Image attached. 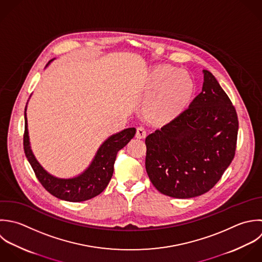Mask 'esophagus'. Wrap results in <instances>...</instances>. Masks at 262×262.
Here are the masks:
<instances>
[{"label":"esophagus","mask_w":262,"mask_h":262,"mask_svg":"<svg viewBox=\"0 0 262 262\" xmlns=\"http://www.w3.org/2000/svg\"><path fill=\"white\" fill-rule=\"evenodd\" d=\"M146 135H147V132H146V129H145L143 126H139V127L137 128L136 137H137L138 139H144V138L146 137Z\"/></svg>","instance_id":"1"}]
</instances>
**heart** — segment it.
Wrapping results in <instances>:
<instances>
[{"instance_id":"heart-1","label":"heart","mask_w":262,"mask_h":262,"mask_svg":"<svg viewBox=\"0 0 262 262\" xmlns=\"http://www.w3.org/2000/svg\"><path fill=\"white\" fill-rule=\"evenodd\" d=\"M194 90V80L186 71L172 66H157L148 74L143 85L144 95L150 98L146 111L157 122H170L187 108Z\"/></svg>"}]
</instances>
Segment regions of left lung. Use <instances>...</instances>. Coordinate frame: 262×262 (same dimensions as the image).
Wrapping results in <instances>:
<instances>
[{"label": "left lung", "instance_id": "1", "mask_svg": "<svg viewBox=\"0 0 262 262\" xmlns=\"http://www.w3.org/2000/svg\"><path fill=\"white\" fill-rule=\"evenodd\" d=\"M202 92L176 119L146 138V170L162 194H205L234 159L239 122L235 107L208 70Z\"/></svg>", "mask_w": 262, "mask_h": 262}]
</instances>
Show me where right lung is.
Wrapping results in <instances>:
<instances>
[{
	"label": "right lung",
	"instance_id": "obj_1",
	"mask_svg": "<svg viewBox=\"0 0 262 262\" xmlns=\"http://www.w3.org/2000/svg\"><path fill=\"white\" fill-rule=\"evenodd\" d=\"M54 60L52 59L46 67ZM27 104L24 111V152L37 180L43 188L58 199L69 202L85 201L101 194L112 178L116 153L125 147L135 137L136 128L128 127L109 136L101 144L89 166L79 174L71 178H59L47 171L37 161L31 150L26 117Z\"/></svg>",
	"mask_w": 262,
	"mask_h": 262
}]
</instances>
